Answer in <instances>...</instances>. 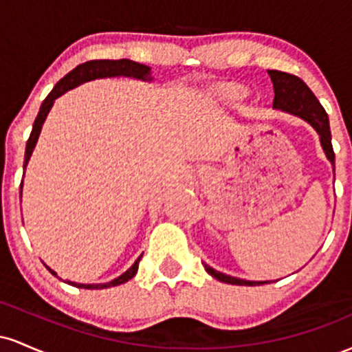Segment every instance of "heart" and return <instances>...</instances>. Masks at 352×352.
I'll use <instances>...</instances> for the list:
<instances>
[{"label":"heart","instance_id":"b5f03b06","mask_svg":"<svg viewBox=\"0 0 352 352\" xmlns=\"http://www.w3.org/2000/svg\"><path fill=\"white\" fill-rule=\"evenodd\" d=\"M223 92H225V96H227V98L232 99V100H241V99H245L246 96H248L246 89L241 87V86H236V84H230V86L223 89Z\"/></svg>","mask_w":352,"mask_h":352}]
</instances>
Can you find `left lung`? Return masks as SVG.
Returning a JSON list of instances; mask_svg holds the SVG:
<instances>
[{
    "label": "left lung",
    "instance_id": "left-lung-1",
    "mask_svg": "<svg viewBox=\"0 0 352 352\" xmlns=\"http://www.w3.org/2000/svg\"><path fill=\"white\" fill-rule=\"evenodd\" d=\"M270 78H272L273 89H274V99L273 109H280V111L289 112V114L301 117L302 120L311 124L314 131L319 134L322 151L331 164H333L334 170V151L333 144H331V131H329V119L326 114L324 107L319 104L316 96L313 91L306 86L298 76L288 74V72L281 71H268ZM207 273L217 278L218 281L228 283V285H240V286H254V285H265L270 281H246L240 278L230 276V274L220 273L217 270L210 268L208 265H204Z\"/></svg>",
    "mask_w": 352,
    "mask_h": 352
}]
</instances>
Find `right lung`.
<instances>
[{
	"mask_svg": "<svg viewBox=\"0 0 352 352\" xmlns=\"http://www.w3.org/2000/svg\"><path fill=\"white\" fill-rule=\"evenodd\" d=\"M119 76H124V78H134V79H142V80H152L151 78V67L145 66V64H139L135 60L131 59H119V60H109V59H96V60H87V63L79 64L78 67H74L71 72H67L63 79L52 87V91L50 92L46 99L43 100L41 109H39L38 117H36L34 125H33V131H31L30 139H28L26 144V153H24V165L23 168H26L28 162H30V157L33 153L36 142H38V137L41 134V129L44 120H46L47 114H50L52 104L54 100L63 96L64 92L71 91V89L78 87L79 84L87 82V80H94V79H100V78H119ZM23 188V184H21ZM142 258L140 254L137 258V261L127 272L117 276L116 280L109 281V283H99V285H80V283H71L67 281L72 286H78V288H84V289H104V288H111V286H117V285H122V283L132 280L135 276L137 270H139V261ZM50 270L51 274L58 276L56 272H52L50 266H46Z\"/></svg>",
	"mask_w": 352,
	"mask_h": 352,
	"instance_id": "right-lung-1",
	"label": "right lung"
}]
</instances>
